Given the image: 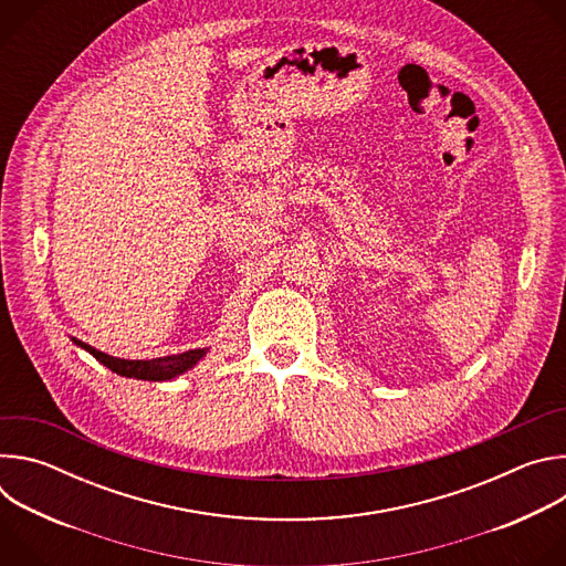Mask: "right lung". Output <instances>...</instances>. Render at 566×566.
<instances>
[{"label": "right lung", "instance_id": "obj_1", "mask_svg": "<svg viewBox=\"0 0 566 566\" xmlns=\"http://www.w3.org/2000/svg\"><path fill=\"white\" fill-rule=\"evenodd\" d=\"M71 340L80 349L90 352L98 363H103L105 367H109L118 376L138 378V380H154V382L172 380V378L186 374L188 369H192L208 354V347H206V349H190V352L172 354V356H164V358H151V360H125V358L107 356L105 352H98L96 347H92L83 340H77V338H71Z\"/></svg>", "mask_w": 566, "mask_h": 566}]
</instances>
